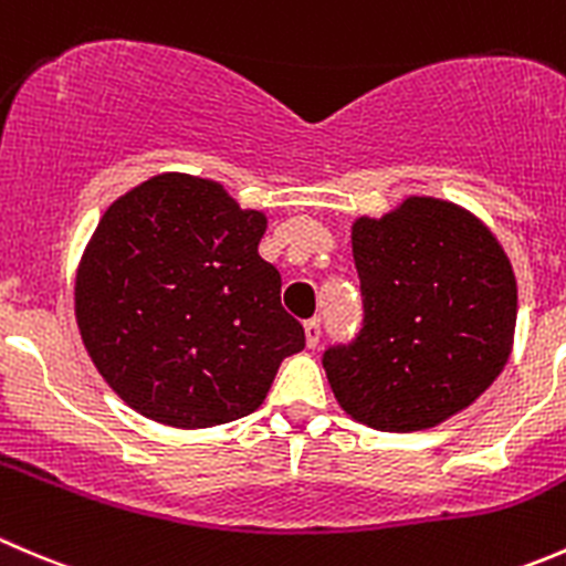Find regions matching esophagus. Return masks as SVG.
<instances>
[{
    "label": "esophagus",
    "mask_w": 566,
    "mask_h": 566,
    "mask_svg": "<svg viewBox=\"0 0 566 566\" xmlns=\"http://www.w3.org/2000/svg\"><path fill=\"white\" fill-rule=\"evenodd\" d=\"M318 338H322V324H318V318H311V322H305V344H307V349H316Z\"/></svg>",
    "instance_id": "1"
}]
</instances>
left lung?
<instances>
[{
  "instance_id": "obj_1",
  "label": "left lung",
  "mask_w": 566,
  "mask_h": 566,
  "mask_svg": "<svg viewBox=\"0 0 566 566\" xmlns=\"http://www.w3.org/2000/svg\"><path fill=\"white\" fill-rule=\"evenodd\" d=\"M352 255L363 327L322 363L346 416L421 432L471 407L506 366L517 281L495 233L462 206L407 198L357 217Z\"/></svg>"
}]
</instances>
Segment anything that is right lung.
<instances>
[{
    "mask_svg": "<svg viewBox=\"0 0 566 566\" xmlns=\"http://www.w3.org/2000/svg\"><path fill=\"white\" fill-rule=\"evenodd\" d=\"M264 231V211L187 172L148 178L104 211L76 270V324L139 416L176 429L237 421L305 349L281 272L259 255Z\"/></svg>",
    "mask_w": 566,
    "mask_h": 566,
    "instance_id": "obj_1",
    "label": "right lung"
}]
</instances>
